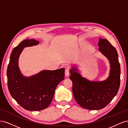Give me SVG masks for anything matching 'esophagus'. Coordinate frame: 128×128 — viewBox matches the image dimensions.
Masks as SVG:
<instances>
[{
	"label": "esophagus",
	"instance_id": "1",
	"mask_svg": "<svg viewBox=\"0 0 128 128\" xmlns=\"http://www.w3.org/2000/svg\"><path fill=\"white\" fill-rule=\"evenodd\" d=\"M65 74L66 76H68L69 74H70V70L68 68H65Z\"/></svg>",
	"mask_w": 128,
	"mask_h": 128
}]
</instances>
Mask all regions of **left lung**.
<instances>
[{
	"instance_id": "obj_1",
	"label": "left lung",
	"mask_w": 128,
	"mask_h": 128,
	"mask_svg": "<svg viewBox=\"0 0 128 128\" xmlns=\"http://www.w3.org/2000/svg\"><path fill=\"white\" fill-rule=\"evenodd\" d=\"M99 50L110 63L108 78L102 81H91L82 77L76 68L70 70V79L73 84V94L82 108L90 110L104 108L116 96L120 84L121 70L116 49L108 40L100 39Z\"/></svg>"
}]
</instances>
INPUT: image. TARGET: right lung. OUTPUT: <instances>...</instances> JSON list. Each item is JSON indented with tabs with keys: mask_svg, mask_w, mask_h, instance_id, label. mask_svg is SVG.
<instances>
[{
	"mask_svg": "<svg viewBox=\"0 0 128 128\" xmlns=\"http://www.w3.org/2000/svg\"><path fill=\"white\" fill-rule=\"evenodd\" d=\"M34 39H26L15 47L11 53L7 71L9 92L23 108L28 110H40L50 105L56 86L64 79L65 68L44 70L26 78L20 73L18 58L24 48L39 44Z\"/></svg>",
	"mask_w": 128,
	"mask_h": 128,
	"instance_id": "right-lung-1",
	"label": "right lung"
}]
</instances>
